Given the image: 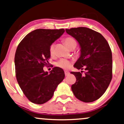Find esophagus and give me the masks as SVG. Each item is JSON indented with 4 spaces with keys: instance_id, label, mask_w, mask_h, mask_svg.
I'll list each match as a JSON object with an SVG mask.
<instances>
[{
    "instance_id": "34e87169",
    "label": "esophagus",
    "mask_w": 124,
    "mask_h": 124,
    "mask_svg": "<svg viewBox=\"0 0 124 124\" xmlns=\"http://www.w3.org/2000/svg\"><path fill=\"white\" fill-rule=\"evenodd\" d=\"M65 74L66 77H67V76H68L70 74V72L67 71H65Z\"/></svg>"
}]
</instances>
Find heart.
<instances>
[{
    "mask_svg": "<svg viewBox=\"0 0 124 124\" xmlns=\"http://www.w3.org/2000/svg\"><path fill=\"white\" fill-rule=\"evenodd\" d=\"M63 42L65 45L66 46L67 48L69 49L75 48L77 46V43L75 39L71 37H67L63 39ZM54 49H55V45L54 44H52L49 46V53L50 55H53L54 54ZM57 67H60L63 69H68L71 67L72 65V62L71 61L66 59H61L55 63Z\"/></svg>",
    "mask_w": 124,
    "mask_h": 124,
    "instance_id": "b5f03b06",
    "label": "heart"
}]
</instances>
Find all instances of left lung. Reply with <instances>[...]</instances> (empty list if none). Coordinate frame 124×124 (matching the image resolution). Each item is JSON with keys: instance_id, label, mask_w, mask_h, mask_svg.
Returning <instances> with one entry per match:
<instances>
[{"instance_id": "obj_1", "label": "left lung", "mask_w": 124, "mask_h": 124, "mask_svg": "<svg viewBox=\"0 0 124 124\" xmlns=\"http://www.w3.org/2000/svg\"><path fill=\"white\" fill-rule=\"evenodd\" d=\"M77 39L80 46V56L74 66L85 70L71 72L77 80L71 85L74 95L80 101L90 103L99 99L107 90L112 78V51L100 33L85 27L66 29Z\"/></svg>"}]
</instances>
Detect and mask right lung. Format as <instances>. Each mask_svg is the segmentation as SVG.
<instances>
[{
    "label": "right lung",
    "instance_id": "obj_1",
    "mask_svg": "<svg viewBox=\"0 0 124 124\" xmlns=\"http://www.w3.org/2000/svg\"><path fill=\"white\" fill-rule=\"evenodd\" d=\"M64 32V29H36L28 34L17 47L15 55L16 79L23 93L33 103L42 104L49 101L65 78L63 70L59 67H53L50 74L43 69L49 65V46Z\"/></svg>",
    "mask_w": 124,
    "mask_h": 124
}]
</instances>
